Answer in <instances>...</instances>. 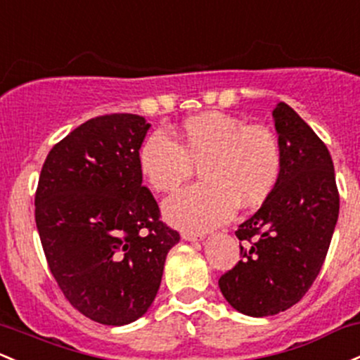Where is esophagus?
<instances>
[{
	"label": "esophagus",
	"mask_w": 360,
	"mask_h": 360,
	"mask_svg": "<svg viewBox=\"0 0 360 360\" xmlns=\"http://www.w3.org/2000/svg\"><path fill=\"white\" fill-rule=\"evenodd\" d=\"M181 238L184 240H201L203 239V236L196 234V232H191V231H183L181 232Z\"/></svg>",
	"instance_id": "obj_1"
}]
</instances>
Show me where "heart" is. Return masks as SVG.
<instances>
[{"instance_id": "heart-1", "label": "heart", "mask_w": 360, "mask_h": 360, "mask_svg": "<svg viewBox=\"0 0 360 360\" xmlns=\"http://www.w3.org/2000/svg\"><path fill=\"white\" fill-rule=\"evenodd\" d=\"M171 136L153 131L141 143L138 167L155 191H172L195 165L203 181L164 201V215L176 227L205 232L227 222L236 207L250 208L270 195L282 169L278 138L263 124H246L222 112L184 121Z\"/></svg>"}]
</instances>
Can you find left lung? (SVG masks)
Returning <instances> with one entry per match:
<instances>
[{"instance_id":"obj_1","label":"left lung","mask_w":360,"mask_h":360,"mask_svg":"<svg viewBox=\"0 0 360 360\" xmlns=\"http://www.w3.org/2000/svg\"><path fill=\"white\" fill-rule=\"evenodd\" d=\"M274 117L282 147L278 181L262 208L236 231L240 262L219 278L227 302L255 318L289 309L309 290L340 210L326 145L285 102L276 105Z\"/></svg>"}]
</instances>
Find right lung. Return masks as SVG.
Listing matches in <instances>:
<instances>
[{
	"instance_id": "1",
	"label": "right lung",
	"mask_w": 360,
	"mask_h": 360,
	"mask_svg": "<svg viewBox=\"0 0 360 360\" xmlns=\"http://www.w3.org/2000/svg\"><path fill=\"white\" fill-rule=\"evenodd\" d=\"M148 128L136 114L92 117L51 148L39 176L35 224L51 274L71 306L101 325L147 313L179 243L141 184Z\"/></svg>"
}]
</instances>
